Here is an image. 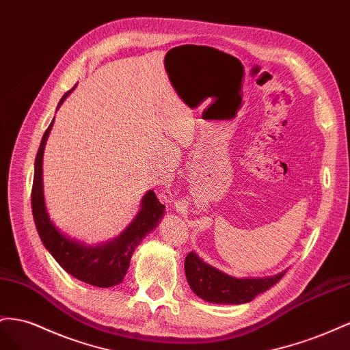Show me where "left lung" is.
<instances>
[{"instance_id":"1","label":"left lung","mask_w":350,"mask_h":350,"mask_svg":"<svg viewBox=\"0 0 350 350\" xmlns=\"http://www.w3.org/2000/svg\"><path fill=\"white\" fill-rule=\"evenodd\" d=\"M185 273L193 293L209 304L241 305L251 302L284 275L286 269L271 277L239 278L205 262L196 252L185 259Z\"/></svg>"}]
</instances>
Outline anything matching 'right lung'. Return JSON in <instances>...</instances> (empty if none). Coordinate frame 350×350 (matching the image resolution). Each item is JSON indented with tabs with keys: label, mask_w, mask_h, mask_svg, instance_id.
<instances>
[{
	"label": "right lung",
	"mask_w": 350,
	"mask_h": 350,
	"mask_svg": "<svg viewBox=\"0 0 350 350\" xmlns=\"http://www.w3.org/2000/svg\"><path fill=\"white\" fill-rule=\"evenodd\" d=\"M76 88V86H75ZM68 92L59 99L58 107L64 103V99L75 91ZM54 124V120L45 131L41 145H39L35 159V176L32 186V213L35 226L39 237L46 247V251L53 255L55 261L62 265L66 271L76 277L77 280L85 282L96 287H113L123 282L131 265V258L142 239L151 233L161 221L165 213V206L158 201L154 191H148L142 201L133 221L117 237L109 239L107 242L88 245L76 237L68 236L62 232L49 218L44 196V177H42V161L46 139Z\"/></svg>",
	"instance_id": "1"
}]
</instances>
